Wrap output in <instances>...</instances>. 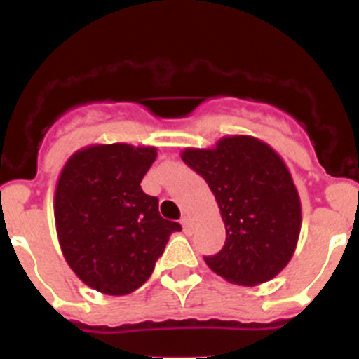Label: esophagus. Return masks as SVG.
I'll return each mask as SVG.
<instances>
[{
  "label": "esophagus",
  "mask_w": 359,
  "mask_h": 359,
  "mask_svg": "<svg viewBox=\"0 0 359 359\" xmlns=\"http://www.w3.org/2000/svg\"><path fill=\"white\" fill-rule=\"evenodd\" d=\"M180 224H182V227H184V233H191V227H193V220H191L189 215H184L182 219H180Z\"/></svg>",
  "instance_id": "34e87169"
}]
</instances>
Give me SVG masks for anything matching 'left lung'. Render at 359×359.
Returning a JSON list of instances; mask_svg holds the SVG:
<instances>
[{"instance_id": "left-lung-1", "label": "left lung", "mask_w": 359, "mask_h": 359, "mask_svg": "<svg viewBox=\"0 0 359 359\" xmlns=\"http://www.w3.org/2000/svg\"><path fill=\"white\" fill-rule=\"evenodd\" d=\"M180 158L206 180L226 226V243L205 257L206 266L241 287L276 278L295 253L302 226L299 191L283 158L252 135L186 147Z\"/></svg>"}]
</instances>
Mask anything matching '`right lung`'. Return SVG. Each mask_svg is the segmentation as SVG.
Instances as JSON below:
<instances>
[{"label":"right lung","instance_id":"right-lung-1","mask_svg":"<svg viewBox=\"0 0 359 359\" xmlns=\"http://www.w3.org/2000/svg\"><path fill=\"white\" fill-rule=\"evenodd\" d=\"M154 146L92 144L64 165L53 196L57 238L72 273L93 290L128 295L142 287L179 222L159 215L140 182Z\"/></svg>","mask_w":359,"mask_h":359}]
</instances>
